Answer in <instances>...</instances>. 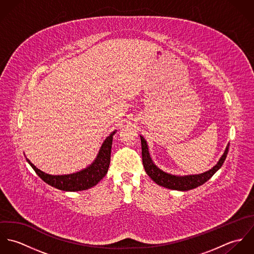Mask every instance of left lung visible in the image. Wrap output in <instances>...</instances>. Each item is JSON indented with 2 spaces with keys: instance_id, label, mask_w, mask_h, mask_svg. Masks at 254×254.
Masks as SVG:
<instances>
[{
  "instance_id": "8db88e82",
  "label": "left lung",
  "mask_w": 254,
  "mask_h": 254,
  "mask_svg": "<svg viewBox=\"0 0 254 254\" xmlns=\"http://www.w3.org/2000/svg\"><path fill=\"white\" fill-rule=\"evenodd\" d=\"M141 143H142L143 164H144L146 174L151 178L152 181L155 182L157 185L162 186L167 189L177 190H189L194 189L198 186H201L205 182L208 181L223 165V163L227 157L229 146H230L229 145H227L226 150H225L224 154L222 155V157L220 158V160L218 161L217 164L209 171L198 174V175L174 176V175L167 174V173L163 172L162 170H160L153 164V162L150 158V155L148 153L146 142L142 136H141Z\"/></svg>"
}]
</instances>
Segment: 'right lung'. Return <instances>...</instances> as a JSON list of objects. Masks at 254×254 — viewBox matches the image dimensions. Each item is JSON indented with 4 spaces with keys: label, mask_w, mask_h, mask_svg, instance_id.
Instances as JSON below:
<instances>
[{
    "label": "right lung",
    "mask_w": 254,
    "mask_h": 254,
    "mask_svg": "<svg viewBox=\"0 0 254 254\" xmlns=\"http://www.w3.org/2000/svg\"><path fill=\"white\" fill-rule=\"evenodd\" d=\"M114 133L115 131L106 139L99 151L96 160L92 163V165L80 172L68 175L54 176L44 173L43 171L38 169L34 164L29 161V159H27V162L31 165L37 175L43 181L46 182L48 185L56 189L66 191H78L88 190L96 186L108 173L110 163L112 136L114 135Z\"/></svg>",
    "instance_id": "obj_1"
}]
</instances>
